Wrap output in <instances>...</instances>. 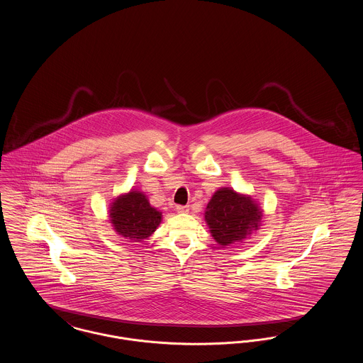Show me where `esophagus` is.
<instances>
[{
    "instance_id": "34e87169",
    "label": "esophagus",
    "mask_w": 363,
    "mask_h": 363,
    "mask_svg": "<svg viewBox=\"0 0 363 363\" xmlns=\"http://www.w3.org/2000/svg\"><path fill=\"white\" fill-rule=\"evenodd\" d=\"M175 211H177L178 213H186V212L189 211V207H188V206H177Z\"/></svg>"
}]
</instances>
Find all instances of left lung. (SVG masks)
Returning <instances> with one entry per match:
<instances>
[{"label":"left lung","instance_id":"left-lung-1","mask_svg":"<svg viewBox=\"0 0 363 363\" xmlns=\"http://www.w3.org/2000/svg\"><path fill=\"white\" fill-rule=\"evenodd\" d=\"M262 212L250 194L219 188L207 204L204 220L212 238L225 247L250 238L261 225Z\"/></svg>","mask_w":363,"mask_h":363}]
</instances>
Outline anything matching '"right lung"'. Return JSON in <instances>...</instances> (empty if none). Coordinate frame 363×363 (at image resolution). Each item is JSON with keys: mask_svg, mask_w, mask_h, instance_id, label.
<instances>
[{"mask_svg": "<svg viewBox=\"0 0 363 363\" xmlns=\"http://www.w3.org/2000/svg\"><path fill=\"white\" fill-rule=\"evenodd\" d=\"M162 212L150 204L147 194L133 188L114 197L108 207L113 230L129 242L151 237L162 223Z\"/></svg>", "mask_w": 363, "mask_h": 363, "instance_id": "obj_1", "label": "right lung"}]
</instances>
